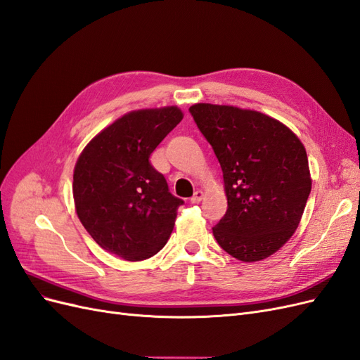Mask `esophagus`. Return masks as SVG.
Returning <instances> with one entry per match:
<instances>
[{"instance_id":"34e87169","label":"esophagus","mask_w":360,"mask_h":360,"mask_svg":"<svg viewBox=\"0 0 360 360\" xmlns=\"http://www.w3.org/2000/svg\"><path fill=\"white\" fill-rule=\"evenodd\" d=\"M202 198H204V192H202V191H197V192H195V193L192 195L191 202H192V204H198Z\"/></svg>"}]
</instances>
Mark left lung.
<instances>
[{
	"instance_id": "obj_1",
	"label": "left lung",
	"mask_w": 360,
	"mask_h": 360,
	"mask_svg": "<svg viewBox=\"0 0 360 360\" xmlns=\"http://www.w3.org/2000/svg\"><path fill=\"white\" fill-rule=\"evenodd\" d=\"M189 112L224 172L228 209L213 226L216 242L246 263L275 254L296 231L311 193L300 139L257 111L197 103Z\"/></svg>"
}]
</instances>
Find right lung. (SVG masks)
I'll use <instances>...</instances> for the list:
<instances>
[{
  "label": "right lung",
  "mask_w": 360,
  "mask_h": 360,
  "mask_svg": "<svg viewBox=\"0 0 360 360\" xmlns=\"http://www.w3.org/2000/svg\"><path fill=\"white\" fill-rule=\"evenodd\" d=\"M181 118L177 106L129 112L96 135L76 162V213L108 252L141 261L167 245L183 200L169 192L150 155Z\"/></svg>",
  "instance_id": "obj_1"
}]
</instances>
